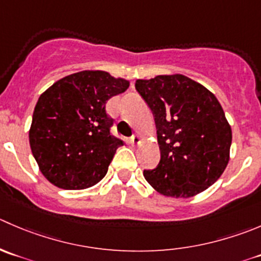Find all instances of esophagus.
I'll return each mask as SVG.
<instances>
[{"label": "esophagus", "instance_id": "esophagus-1", "mask_svg": "<svg viewBox=\"0 0 261 261\" xmlns=\"http://www.w3.org/2000/svg\"><path fill=\"white\" fill-rule=\"evenodd\" d=\"M130 143L133 144V145H138V144L141 143V136L138 135V134H136V135H133L130 138Z\"/></svg>", "mask_w": 261, "mask_h": 261}]
</instances>
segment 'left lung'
Wrapping results in <instances>:
<instances>
[{"label": "left lung", "instance_id": "8db88e82", "mask_svg": "<svg viewBox=\"0 0 261 261\" xmlns=\"http://www.w3.org/2000/svg\"><path fill=\"white\" fill-rule=\"evenodd\" d=\"M156 126L161 161L144 177L159 194L191 198L226 169L232 130L216 95L181 74L136 80Z\"/></svg>", "mask_w": 261, "mask_h": 261}]
</instances>
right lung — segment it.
<instances>
[{"instance_id":"right-lung-1","label":"right lung","mask_w":261,"mask_h":261,"mask_svg":"<svg viewBox=\"0 0 261 261\" xmlns=\"http://www.w3.org/2000/svg\"><path fill=\"white\" fill-rule=\"evenodd\" d=\"M130 82L100 70L65 76L42 93L29 130L32 153L43 176L65 190L98 184L122 140L111 135L106 112L110 98L126 92Z\"/></svg>"}]
</instances>
